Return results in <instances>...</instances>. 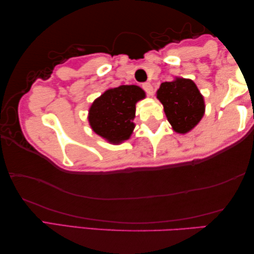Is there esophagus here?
I'll list each match as a JSON object with an SVG mask.
<instances>
[{"label":"esophagus","mask_w":254,"mask_h":254,"mask_svg":"<svg viewBox=\"0 0 254 254\" xmlns=\"http://www.w3.org/2000/svg\"><path fill=\"white\" fill-rule=\"evenodd\" d=\"M142 86L145 92L147 93V95H153V86L151 83H143Z\"/></svg>","instance_id":"esophagus-1"}]
</instances>
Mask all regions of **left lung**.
Wrapping results in <instances>:
<instances>
[{
    "label": "left lung",
    "instance_id": "1",
    "mask_svg": "<svg viewBox=\"0 0 254 254\" xmlns=\"http://www.w3.org/2000/svg\"><path fill=\"white\" fill-rule=\"evenodd\" d=\"M157 99L164 107L169 123L177 132H188L196 126L205 112L202 95L191 80L177 78L162 83Z\"/></svg>",
    "mask_w": 254,
    "mask_h": 254
}]
</instances>
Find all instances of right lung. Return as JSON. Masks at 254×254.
Here are the masks:
<instances>
[{"mask_svg": "<svg viewBox=\"0 0 254 254\" xmlns=\"http://www.w3.org/2000/svg\"><path fill=\"white\" fill-rule=\"evenodd\" d=\"M143 98L145 92L136 85H120L106 91L90 108L91 127L114 144L128 139L135 127V105Z\"/></svg>", "mask_w": 254, "mask_h": 254, "instance_id": "add662e5", "label": "right lung"}]
</instances>
